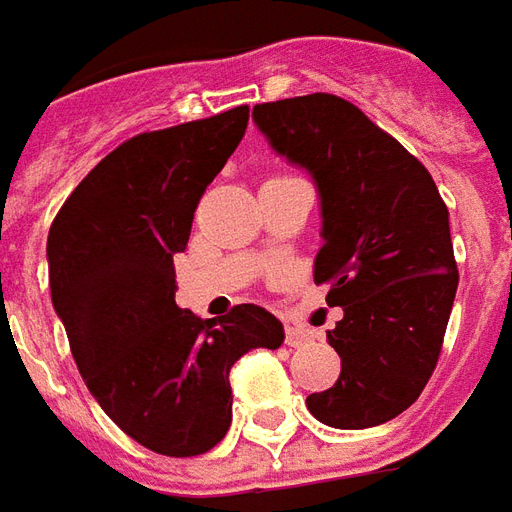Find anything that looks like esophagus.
Returning <instances> with one entry per match:
<instances>
[{
  "instance_id": "1",
  "label": "esophagus",
  "mask_w": 512,
  "mask_h": 512,
  "mask_svg": "<svg viewBox=\"0 0 512 512\" xmlns=\"http://www.w3.org/2000/svg\"><path fill=\"white\" fill-rule=\"evenodd\" d=\"M313 335L305 330V327H297V324H286V343L289 346H302V343L311 341Z\"/></svg>"
}]
</instances>
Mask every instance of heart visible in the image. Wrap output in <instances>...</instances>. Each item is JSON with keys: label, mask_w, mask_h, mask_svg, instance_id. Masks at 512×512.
Wrapping results in <instances>:
<instances>
[{"label": "heart", "mask_w": 512, "mask_h": 512, "mask_svg": "<svg viewBox=\"0 0 512 512\" xmlns=\"http://www.w3.org/2000/svg\"><path fill=\"white\" fill-rule=\"evenodd\" d=\"M278 177H281V174H278ZM278 177H272V179H278Z\"/></svg>", "instance_id": "obj_1"}]
</instances>
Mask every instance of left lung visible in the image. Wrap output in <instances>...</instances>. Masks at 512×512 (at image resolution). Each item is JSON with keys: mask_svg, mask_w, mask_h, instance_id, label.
<instances>
[{"mask_svg": "<svg viewBox=\"0 0 512 512\" xmlns=\"http://www.w3.org/2000/svg\"><path fill=\"white\" fill-rule=\"evenodd\" d=\"M253 119L319 185L313 281L343 308L327 333L341 376L305 404L333 428L387 423L420 398L442 354L458 289L447 204L423 163L338 95L259 103Z\"/></svg>", "mask_w": 512, "mask_h": 512, "instance_id": "obj_1", "label": "left lung"}]
</instances>
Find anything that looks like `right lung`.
Here are the masks:
<instances>
[{
  "mask_svg": "<svg viewBox=\"0 0 512 512\" xmlns=\"http://www.w3.org/2000/svg\"><path fill=\"white\" fill-rule=\"evenodd\" d=\"M248 114L237 106L122 141L48 231L51 302L89 393L130 439L171 458L218 445L231 425V365L283 343L281 322L259 305L199 319L174 302V256Z\"/></svg>",
  "mask_w": 512,
  "mask_h": 512,
  "instance_id": "obj_1",
  "label": "right lung"
}]
</instances>
